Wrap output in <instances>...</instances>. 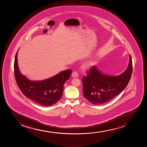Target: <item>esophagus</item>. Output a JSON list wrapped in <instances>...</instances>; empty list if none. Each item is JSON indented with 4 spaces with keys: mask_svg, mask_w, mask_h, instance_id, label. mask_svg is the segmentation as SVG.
I'll return each instance as SVG.
<instances>
[{
    "mask_svg": "<svg viewBox=\"0 0 147 147\" xmlns=\"http://www.w3.org/2000/svg\"><path fill=\"white\" fill-rule=\"evenodd\" d=\"M72 76L73 77H77L78 76V73L76 71H73L72 73Z\"/></svg>",
    "mask_w": 147,
    "mask_h": 147,
    "instance_id": "obj_1",
    "label": "esophagus"
}]
</instances>
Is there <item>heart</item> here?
Wrapping results in <instances>:
<instances>
[{
  "mask_svg": "<svg viewBox=\"0 0 147 147\" xmlns=\"http://www.w3.org/2000/svg\"><path fill=\"white\" fill-rule=\"evenodd\" d=\"M92 63H93V62H89L88 63H86V64L84 65V67L85 68H88L89 67L91 66Z\"/></svg>",
  "mask_w": 147,
  "mask_h": 147,
  "instance_id": "heart-1",
  "label": "heart"
}]
</instances>
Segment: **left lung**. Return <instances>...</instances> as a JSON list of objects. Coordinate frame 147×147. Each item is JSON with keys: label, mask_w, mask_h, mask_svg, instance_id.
Returning <instances> with one entry per match:
<instances>
[{"label": "left lung", "mask_w": 147, "mask_h": 147, "mask_svg": "<svg viewBox=\"0 0 147 147\" xmlns=\"http://www.w3.org/2000/svg\"><path fill=\"white\" fill-rule=\"evenodd\" d=\"M133 63L131 56L127 69L116 76L105 75L93 66L82 78L83 94L92 104L100 105L107 102L123 91L131 78Z\"/></svg>", "instance_id": "1"}]
</instances>
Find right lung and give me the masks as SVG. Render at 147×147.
<instances>
[{
  "instance_id": "add662e5",
  "label": "right lung",
  "mask_w": 147,
  "mask_h": 147,
  "mask_svg": "<svg viewBox=\"0 0 147 147\" xmlns=\"http://www.w3.org/2000/svg\"><path fill=\"white\" fill-rule=\"evenodd\" d=\"M18 53V51L14 59V76L22 93L27 98L43 106H51L58 101L63 93V84L69 78L72 71L66 70L43 81H30L20 72Z\"/></svg>"
}]
</instances>
